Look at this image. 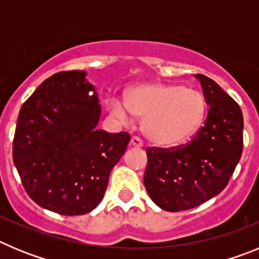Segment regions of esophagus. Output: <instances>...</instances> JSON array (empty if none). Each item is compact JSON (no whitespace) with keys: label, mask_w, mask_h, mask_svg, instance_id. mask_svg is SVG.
I'll return each mask as SVG.
<instances>
[{"label":"esophagus","mask_w":259,"mask_h":259,"mask_svg":"<svg viewBox=\"0 0 259 259\" xmlns=\"http://www.w3.org/2000/svg\"><path fill=\"white\" fill-rule=\"evenodd\" d=\"M130 146H131V148H137V149H140L141 146H143V141H141L139 137H132L131 141H130Z\"/></svg>","instance_id":"esophagus-1"}]
</instances>
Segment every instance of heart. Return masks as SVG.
Instances as JSON below:
<instances>
[{
  "label": "heart",
  "mask_w": 259,
  "mask_h": 259,
  "mask_svg": "<svg viewBox=\"0 0 259 259\" xmlns=\"http://www.w3.org/2000/svg\"><path fill=\"white\" fill-rule=\"evenodd\" d=\"M111 115L130 123L143 119V132L152 144L175 148L197 134L206 114V101L197 89L180 84L144 83L125 93V101L109 100Z\"/></svg>",
  "instance_id": "b5f03b06"
}]
</instances>
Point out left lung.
I'll use <instances>...</instances> for the list:
<instances>
[{"instance_id": "8db88e82", "label": "left lung", "mask_w": 259, "mask_h": 259, "mask_svg": "<svg viewBox=\"0 0 259 259\" xmlns=\"http://www.w3.org/2000/svg\"><path fill=\"white\" fill-rule=\"evenodd\" d=\"M194 77L210 106L203 127L179 149L146 150L144 184L153 202L166 211L192 209L221 193L242 153L240 106L212 79Z\"/></svg>"}]
</instances>
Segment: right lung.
Here are the masks:
<instances>
[{
    "label": "right lung",
    "instance_id": "right-lung-1",
    "mask_svg": "<svg viewBox=\"0 0 259 259\" xmlns=\"http://www.w3.org/2000/svg\"><path fill=\"white\" fill-rule=\"evenodd\" d=\"M101 105L85 71L48 77L23 104L13 159L23 187L38 206L84 215L98 206L130 135L98 130Z\"/></svg>",
    "mask_w": 259,
    "mask_h": 259
}]
</instances>
